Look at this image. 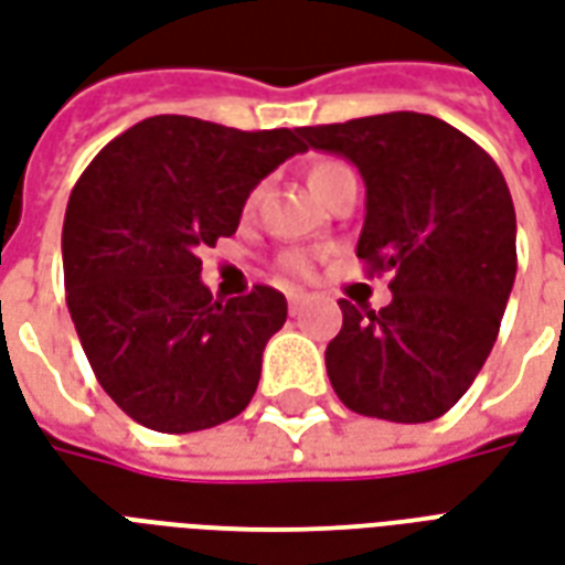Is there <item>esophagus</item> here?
Returning a JSON list of instances; mask_svg holds the SVG:
<instances>
[{
  "instance_id": "esophagus-1",
  "label": "esophagus",
  "mask_w": 565,
  "mask_h": 565,
  "mask_svg": "<svg viewBox=\"0 0 565 565\" xmlns=\"http://www.w3.org/2000/svg\"><path fill=\"white\" fill-rule=\"evenodd\" d=\"M287 302H290V311L296 315V311L308 302V294H302V290H290V294H287Z\"/></svg>"
}]
</instances>
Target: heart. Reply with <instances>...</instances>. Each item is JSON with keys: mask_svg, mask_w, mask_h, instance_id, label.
<instances>
[{"mask_svg": "<svg viewBox=\"0 0 565 565\" xmlns=\"http://www.w3.org/2000/svg\"><path fill=\"white\" fill-rule=\"evenodd\" d=\"M341 170H350V167H347L344 161H335V158H320V161L311 164V170H308V185H311V191H315L317 198H320V191H323ZM254 200H257V194H250L248 198V209L254 206ZM281 266L287 271H294V275H308V271H311V257H308L305 250H287L281 257Z\"/></svg>", "mask_w": 565, "mask_h": 565, "instance_id": "1", "label": "heart"}]
</instances>
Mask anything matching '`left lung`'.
<instances>
[{
	"instance_id": "left-lung-1",
	"label": "left lung",
	"mask_w": 565,
	"mask_h": 565,
	"mask_svg": "<svg viewBox=\"0 0 565 565\" xmlns=\"http://www.w3.org/2000/svg\"><path fill=\"white\" fill-rule=\"evenodd\" d=\"M305 149L365 182L356 257L392 271V302L359 311L326 347L335 395L359 416L431 422L458 404L500 332L515 284V206L494 158L428 113L299 128Z\"/></svg>"
}]
</instances>
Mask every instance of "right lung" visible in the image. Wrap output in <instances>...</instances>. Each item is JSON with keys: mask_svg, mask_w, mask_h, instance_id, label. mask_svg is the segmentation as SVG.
Returning a JSON list of instances; mask_svg holds the SVG:
<instances>
[{"mask_svg": "<svg viewBox=\"0 0 565 565\" xmlns=\"http://www.w3.org/2000/svg\"><path fill=\"white\" fill-rule=\"evenodd\" d=\"M299 137L152 116L77 179L62 227L65 299L95 377L134 422L203 431L254 398L287 299L266 284L212 299L200 250L236 233L260 179L305 152Z\"/></svg>", "mask_w": 565, "mask_h": 565, "instance_id": "obj_1", "label": "right lung"}]
</instances>
